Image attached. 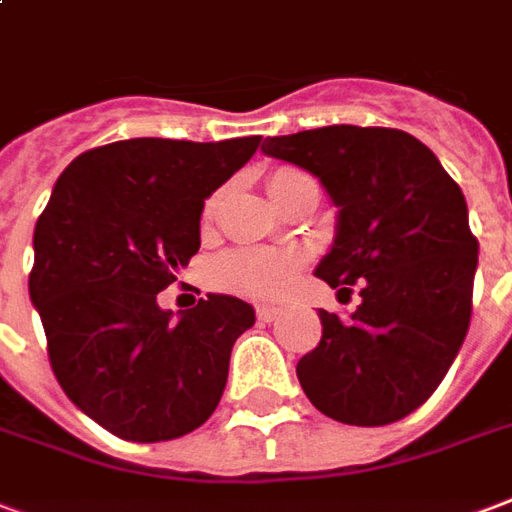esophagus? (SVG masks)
<instances>
[{"mask_svg":"<svg viewBox=\"0 0 512 512\" xmlns=\"http://www.w3.org/2000/svg\"><path fill=\"white\" fill-rule=\"evenodd\" d=\"M283 313L280 307H272V305H261L259 310H256V315H259V321H264V324H270V321H275L278 315Z\"/></svg>","mask_w":512,"mask_h":512,"instance_id":"1","label":"esophagus"}]
</instances>
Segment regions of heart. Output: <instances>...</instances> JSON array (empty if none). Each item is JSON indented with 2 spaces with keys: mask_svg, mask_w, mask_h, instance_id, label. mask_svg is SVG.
<instances>
[{
  "mask_svg": "<svg viewBox=\"0 0 512 512\" xmlns=\"http://www.w3.org/2000/svg\"><path fill=\"white\" fill-rule=\"evenodd\" d=\"M302 178L307 175L297 169H278L270 178V197L278 202L288 188ZM218 202H221L218 197L207 202L205 224H213ZM299 264H302V256L294 251H234L215 264L213 275L218 286L245 294V297H278L294 283Z\"/></svg>",
  "mask_w": 512,
  "mask_h": 512,
  "instance_id": "1",
  "label": "heart"
}]
</instances>
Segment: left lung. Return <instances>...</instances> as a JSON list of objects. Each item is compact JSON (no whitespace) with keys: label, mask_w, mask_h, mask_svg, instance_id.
Listing matches in <instances>:
<instances>
[{"label":"left lung","mask_w":512,"mask_h":512,"mask_svg":"<svg viewBox=\"0 0 512 512\" xmlns=\"http://www.w3.org/2000/svg\"><path fill=\"white\" fill-rule=\"evenodd\" d=\"M261 151L321 180L337 224L315 275L348 294L359 286L348 318L318 310L321 343L297 364L307 399L340 424L410 416L470 329L478 240L461 188L399 129L324 126L267 137Z\"/></svg>","instance_id":"1"}]
</instances>
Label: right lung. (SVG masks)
Segmentation results:
<instances>
[{
    "instance_id": "right-lung-1",
    "label": "right lung",
    "mask_w": 512,
    "mask_h": 512,
    "mask_svg": "<svg viewBox=\"0 0 512 512\" xmlns=\"http://www.w3.org/2000/svg\"><path fill=\"white\" fill-rule=\"evenodd\" d=\"M259 142L134 137L80 153L34 226L29 297L53 375L121 440L183 437L221 402L234 340L256 324L253 307L207 294L172 315L156 294L199 251L205 199Z\"/></svg>"
}]
</instances>
